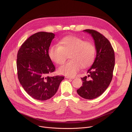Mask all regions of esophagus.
<instances>
[{"instance_id": "34e87169", "label": "esophagus", "mask_w": 132, "mask_h": 132, "mask_svg": "<svg viewBox=\"0 0 132 132\" xmlns=\"http://www.w3.org/2000/svg\"><path fill=\"white\" fill-rule=\"evenodd\" d=\"M66 78L67 79H74L75 77L72 76H66Z\"/></svg>"}]
</instances>
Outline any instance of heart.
I'll use <instances>...</instances> for the list:
<instances>
[{"label": "heart", "instance_id": "obj_1", "mask_svg": "<svg viewBox=\"0 0 132 132\" xmlns=\"http://www.w3.org/2000/svg\"><path fill=\"white\" fill-rule=\"evenodd\" d=\"M96 53L93 44L73 35L63 37L59 46H51L48 51L50 59L57 65L64 63L69 55L70 60L60 66L58 71L60 74L70 76H75L81 66L87 68L90 66L95 60Z\"/></svg>", "mask_w": 132, "mask_h": 132}]
</instances>
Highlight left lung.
<instances>
[{
	"mask_svg": "<svg viewBox=\"0 0 132 132\" xmlns=\"http://www.w3.org/2000/svg\"><path fill=\"white\" fill-rule=\"evenodd\" d=\"M84 31L90 34L95 40L97 56L87 71L88 76L81 78L82 85L77 92L83 98L93 99L102 95L112 79L115 65L114 51L109 41L99 32L90 29Z\"/></svg>",
	"mask_w": 132,
	"mask_h": 132,
	"instance_id": "1",
	"label": "left lung"
}]
</instances>
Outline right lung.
I'll use <instances>...</instances> for the list:
<instances>
[{
  "mask_svg": "<svg viewBox=\"0 0 132 132\" xmlns=\"http://www.w3.org/2000/svg\"><path fill=\"white\" fill-rule=\"evenodd\" d=\"M55 34L39 32L22 44L17 54L18 77L21 85L33 98L40 101L52 98L57 92L63 76L50 77L55 67L48 51Z\"/></svg>",
  "mask_w": 132,
  "mask_h": 132,
  "instance_id": "right-lung-1",
  "label": "right lung"
}]
</instances>
